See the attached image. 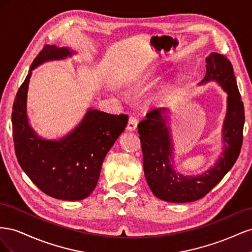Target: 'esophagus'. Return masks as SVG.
Returning <instances> with one entry per match:
<instances>
[{
	"mask_svg": "<svg viewBox=\"0 0 252 252\" xmlns=\"http://www.w3.org/2000/svg\"><path fill=\"white\" fill-rule=\"evenodd\" d=\"M136 125H138V119H136L134 116L129 117V121H128V124H127L128 130H135Z\"/></svg>",
	"mask_w": 252,
	"mask_h": 252,
	"instance_id": "obj_1",
	"label": "esophagus"
}]
</instances>
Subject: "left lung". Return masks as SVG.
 Returning a JSON list of instances; mask_svg holds the SVG:
<instances>
[{"label":"left lung","mask_w":252,"mask_h":252,"mask_svg":"<svg viewBox=\"0 0 252 252\" xmlns=\"http://www.w3.org/2000/svg\"><path fill=\"white\" fill-rule=\"evenodd\" d=\"M209 81H217L228 94V98L223 127V141L227 145L222 157L208 171L196 177H183L173 170L171 139L163 116L165 108L150 110L138 125L145 177L151 191L163 201L187 203L202 199L219 184L239 158L245 111L232 64L226 56L212 52L206 58V75L202 83Z\"/></svg>","instance_id":"1"}]
</instances>
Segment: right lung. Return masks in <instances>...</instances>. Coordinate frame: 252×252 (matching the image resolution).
I'll use <instances>...</instances> for the list:
<instances>
[{"mask_svg": "<svg viewBox=\"0 0 252 252\" xmlns=\"http://www.w3.org/2000/svg\"><path fill=\"white\" fill-rule=\"evenodd\" d=\"M71 55L56 45H46L39 52L14 98L11 121L18 162L33 184L55 199L80 201L94 190L104 158L124 131L128 116L89 109L81 124L59 141L43 140L34 133L26 114L32 71L46 61Z\"/></svg>", "mask_w": 252, "mask_h": 252, "instance_id": "obj_1", "label": "right lung"}]
</instances>
